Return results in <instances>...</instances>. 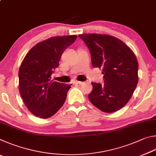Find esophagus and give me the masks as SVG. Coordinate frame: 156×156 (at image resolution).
Instances as JSON below:
<instances>
[{
	"label": "esophagus",
	"mask_w": 156,
	"mask_h": 156,
	"mask_svg": "<svg viewBox=\"0 0 156 156\" xmlns=\"http://www.w3.org/2000/svg\"><path fill=\"white\" fill-rule=\"evenodd\" d=\"M83 83V82H81V81H77L76 80L73 82V84H82Z\"/></svg>",
	"instance_id": "esophagus-1"
}]
</instances>
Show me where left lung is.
Returning a JSON list of instances; mask_svg holds the SVG:
<instances>
[{
  "mask_svg": "<svg viewBox=\"0 0 156 156\" xmlns=\"http://www.w3.org/2000/svg\"><path fill=\"white\" fill-rule=\"evenodd\" d=\"M78 36L91 53L94 67L101 69L104 84L92 83L89 99L105 113L120 109L127 103L138 82V62L133 51L114 36L83 34Z\"/></svg>",
  "mask_w": 156,
  "mask_h": 156,
  "instance_id": "8db88e82",
  "label": "left lung"
}]
</instances>
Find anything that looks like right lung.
<instances>
[{"mask_svg": "<svg viewBox=\"0 0 156 156\" xmlns=\"http://www.w3.org/2000/svg\"><path fill=\"white\" fill-rule=\"evenodd\" d=\"M76 38V35L59 36L40 42L21 63L18 71L20 96L28 110L37 117H51L64 104L71 85L53 81L51 76L59 66L62 53Z\"/></svg>", "mask_w": 156, "mask_h": 156, "instance_id": "right-lung-1", "label": "right lung"}]
</instances>
